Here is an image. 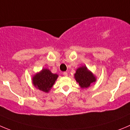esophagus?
I'll return each mask as SVG.
<instances>
[{
    "label": "esophagus",
    "mask_w": 130,
    "mask_h": 130,
    "mask_svg": "<svg viewBox=\"0 0 130 130\" xmlns=\"http://www.w3.org/2000/svg\"><path fill=\"white\" fill-rule=\"evenodd\" d=\"M63 74L64 76H65V77H67V76H68V74L67 72H64L63 73Z\"/></svg>",
    "instance_id": "esophagus-1"
}]
</instances>
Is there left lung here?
Returning a JSON list of instances; mask_svg holds the SVG:
<instances>
[{
    "mask_svg": "<svg viewBox=\"0 0 130 130\" xmlns=\"http://www.w3.org/2000/svg\"><path fill=\"white\" fill-rule=\"evenodd\" d=\"M76 82L82 88H87L96 82V77L90 71L86 65H82L77 68L74 74Z\"/></svg>",
    "mask_w": 130,
    "mask_h": 130,
    "instance_id": "obj_1",
    "label": "left lung"
}]
</instances>
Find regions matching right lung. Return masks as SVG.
<instances>
[{"mask_svg": "<svg viewBox=\"0 0 130 130\" xmlns=\"http://www.w3.org/2000/svg\"><path fill=\"white\" fill-rule=\"evenodd\" d=\"M58 75L52 73L48 69H42L40 72L32 76V82L34 87L43 92L48 93L55 83Z\"/></svg>", "mask_w": 130, "mask_h": 130, "instance_id": "1", "label": "right lung"}]
</instances>
